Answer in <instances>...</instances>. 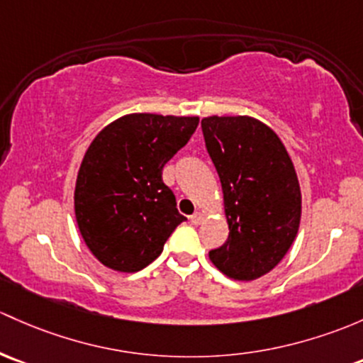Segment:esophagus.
<instances>
[{
    "mask_svg": "<svg viewBox=\"0 0 363 363\" xmlns=\"http://www.w3.org/2000/svg\"><path fill=\"white\" fill-rule=\"evenodd\" d=\"M203 219H205L203 212H196V213H193V216H191V223L196 224V226H198V224L203 223Z\"/></svg>",
    "mask_w": 363,
    "mask_h": 363,
    "instance_id": "esophagus-1",
    "label": "esophagus"
}]
</instances>
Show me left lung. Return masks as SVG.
Segmentation results:
<instances>
[{
    "instance_id": "1",
    "label": "left lung",
    "mask_w": 363,
    "mask_h": 363,
    "mask_svg": "<svg viewBox=\"0 0 363 363\" xmlns=\"http://www.w3.org/2000/svg\"><path fill=\"white\" fill-rule=\"evenodd\" d=\"M205 144L220 186L230 236L208 259L220 273L250 281L269 273L296 240L301 188L280 137L252 116H207Z\"/></svg>"
}]
</instances>
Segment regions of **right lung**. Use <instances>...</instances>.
<instances>
[{"instance_id":"right-lung-1","label":"right lung","mask_w":363,"mask_h":363,"mask_svg":"<svg viewBox=\"0 0 363 363\" xmlns=\"http://www.w3.org/2000/svg\"><path fill=\"white\" fill-rule=\"evenodd\" d=\"M198 116L132 113L91 140L74 186L78 230L99 262L135 273L151 264L186 219L162 170L196 130Z\"/></svg>"}]
</instances>
